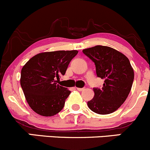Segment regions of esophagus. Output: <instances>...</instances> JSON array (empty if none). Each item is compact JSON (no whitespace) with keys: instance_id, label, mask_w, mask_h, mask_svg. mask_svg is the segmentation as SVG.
Wrapping results in <instances>:
<instances>
[{"instance_id":"34e87169","label":"esophagus","mask_w":150,"mask_h":150,"mask_svg":"<svg viewBox=\"0 0 150 150\" xmlns=\"http://www.w3.org/2000/svg\"><path fill=\"white\" fill-rule=\"evenodd\" d=\"M84 88H77V90L78 91H84Z\"/></svg>"}]
</instances>
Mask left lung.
Returning <instances> with one entry per match:
<instances>
[{
	"mask_svg": "<svg viewBox=\"0 0 150 150\" xmlns=\"http://www.w3.org/2000/svg\"><path fill=\"white\" fill-rule=\"evenodd\" d=\"M83 52L94 62L97 76L104 80L102 88H93L94 96L88 107L97 114L112 113L123 104L132 87L134 72L129 59L109 46H96Z\"/></svg>",
	"mask_w": 150,
	"mask_h": 150,
	"instance_id": "left-lung-1",
	"label": "left lung"
}]
</instances>
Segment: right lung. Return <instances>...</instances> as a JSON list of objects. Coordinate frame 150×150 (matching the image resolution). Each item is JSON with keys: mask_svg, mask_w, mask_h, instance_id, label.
Listing matches in <instances>:
<instances>
[{"mask_svg": "<svg viewBox=\"0 0 150 150\" xmlns=\"http://www.w3.org/2000/svg\"><path fill=\"white\" fill-rule=\"evenodd\" d=\"M77 50L42 52L32 57L21 71L20 84L30 108L44 117L57 115L63 109L71 91L57 84L65 74Z\"/></svg>", "mask_w": 150, "mask_h": 150, "instance_id": "1", "label": "right lung"}]
</instances>
